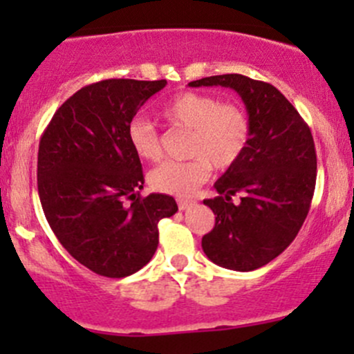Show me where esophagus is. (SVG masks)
I'll return each mask as SVG.
<instances>
[{
  "label": "esophagus",
  "instance_id": "obj_1",
  "mask_svg": "<svg viewBox=\"0 0 354 354\" xmlns=\"http://www.w3.org/2000/svg\"><path fill=\"white\" fill-rule=\"evenodd\" d=\"M192 205H195V200H187V198H180V200H178V207H180V210L190 209Z\"/></svg>",
  "mask_w": 354,
  "mask_h": 354
}]
</instances>
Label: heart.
<instances>
[{"label": "heart", "mask_w": 354, "mask_h": 354, "mask_svg": "<svg viewBox=\"0 0 354 354\" xmlns=\"http://www.w3.org/2000/svg\"><path fill=\"white\" fill-rule=\"evenodd\" d=\"M159 114L171 127L190 131L187 154L194 156L188 160H169L152 171L149 183L160 194L192 195L209 178L212 166L221 171L234 166L248 147L252 123L238 102H221L216 95L200 92H181L164 102ZM128 140L140 159L160 157L159 131L145 118L131 121Z\"/></svg>", "instance_id": "heart-1"}]
</instances>
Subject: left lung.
<instances>
[{
    "instance_id": "left-lung-1",
    "label": "left lung",
    "mask_w": 354,
    "mask_h": 354,
    "mask_svg": "<svg viewBox=\"0 0 354 354\" xmlns=\"http://www.w3.org/2000/svg\"><path fill=\"white\" fill-rule=\"evenodd\" d=\"M230 87L245 102L252 123L248 147L214 183L219 195L203 200L216 226L202 238L216 266L248 272L284 252L301 230L317 180L312 131L274 85L230 73L190 82L188 87ZM241 194V202L230 197Z\"/></svg>"
}]
</instances>
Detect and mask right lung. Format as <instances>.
Returning <instances> with one entry per match:
<instances>
[{"label":"right lung","instance_id":"add662e5","mask_svg":"<svg viewBox=\"0 0 354 354\" xmlns=\"http://www.w3.org/2000/svg\"><path fill=\"white\" fill-rule=\"evenodd\" d=\"M166 84L109 78L87 85L59 106L41 137L37 188L46 219L66 252L99 276L140 270L159 245V221L178 210L169 195L140 197V157L128 140L137 111Z\"/></svg>","mask_w":354,"mask_h":354}]
</instances>
